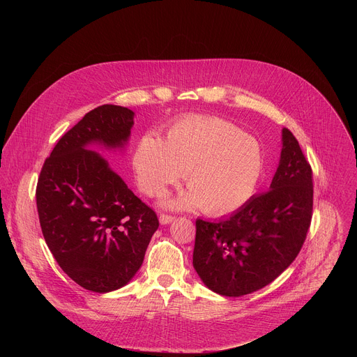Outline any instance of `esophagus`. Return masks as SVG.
I'll use <instances>...</instances> for the list:
<instances>
[{"mask_svg": "<svg viewBox=\"0 0 357 357\" xmlns=\"http://www.w3.org/2000/svg\"><path fill=\"white\" fill-rule=\"evenodd\" d=\"M174 220H175V216L165 215V213L160 215V223H161V225H169V223H172Z\"/></svg>", "mask_w": 357, "mask_h": 357, "instance_id": "34e87169", "label": "esophagus"}]
</instances>
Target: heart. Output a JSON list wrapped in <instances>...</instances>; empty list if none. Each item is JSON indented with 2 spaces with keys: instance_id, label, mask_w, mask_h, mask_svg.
I'll return each mask as SVG.
<instances>
[{
  "instance_id": "1",
  "label": "heart",
  "mask_w": 357,
  "mask_h": 357,
  "mask_svg": "<svg viewBox=\"0 0 357 357\" xmlns=\"http://www.w3.org/2000/svg\"><path fill=\"white\" fill-rule=\"evenodd\" d=\"M131 164L148 196L165 195L186 174L189 192L167 202L169 208L200 206L208 215H226L256 193L267 158L261 142L236 124L189 116L175 121L161 142L152 135L141 137Z\"/></svg>"
}]
</instances>
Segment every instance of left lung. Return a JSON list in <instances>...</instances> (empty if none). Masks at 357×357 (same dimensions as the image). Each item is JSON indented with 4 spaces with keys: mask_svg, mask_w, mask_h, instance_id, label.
Here are the masks:
<instances>
[{
    "mask_svg": "<svg viewBox=\"0 0 357 357\" xmlns=\"http://www.w3.org/2000/svg\"><path fill=\"white\" fill-rule=\"evenodd\" d=\"M312 169L288 128L270 190L227 218L196 220L193 267L209 289L241 296L273 282L295 260L312 219Z\"/></svg>",
    "mask_w": 357,
    "mask_h": 357,
    "instance_id": "obj_1",
    "label": "left lung"
}]
</instances>
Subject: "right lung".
<instances>
[{
    "instance_id": "obj_1",
    "label": "right lung",
    "mask_w": 357,
    "mask_h": 357,
    "mask_svg": "<svg viewBox=\"0 0 357 357\" xmlns=\"http://www.w3.org/2000/svg\"><path fill=\"white\" fill-rule=\"evenodd\" d=\"M132 126L134 112L127 107L105 105L89 112L58 141L38 179L45 241L61 268L93 292L128 284L160 226L155 212L89 149L124 148Z\"/></svg>"
}]
</instances>
